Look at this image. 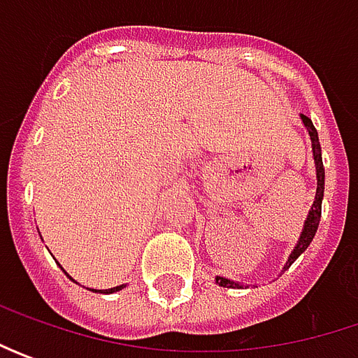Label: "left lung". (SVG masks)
<instances>
[{"instance_id":"1","label":"left lung","mask_w":358,"mask_h":358,"mask_svg":"<svg viewBox=\"0 0 358 358\" xmlns=\"http://www.w3.org/2000/svg\"><path fill=\"white\" fill-rule=\"evenodd\" d=\"M305 127L309 131L310 135V143H313V157H315V169H317V195H315V201H313V207H310L309 215H307V221H305V227H303V233L296 241V247L293 249V253L289 255L287 259V265L282 267V271L291 267L299 259V255L305 253V249L310 245V241L317 233V227H319V221H321V205H323V193H324V167H323V157H321V143H319V135H317V129L313 125L307 115H301ZM215 282L219 287H227V289H241L243 285L241 282L231 281V279H225V277H215Z\"/></svg>"}]
</instances>
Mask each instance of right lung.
I'll return each instance as SVG.
<instances>
[{"label":"right lung","instance_id":"right-lung-1","mask_svg":"<svg viewBox=\"0 0 358 358\" xmlns=\"http://www.w3.org/2000/svg\"><path fill=\"white\" fill-rule=\"evenodd\" d=\"M63 273H65V271H63ZM67 277H69V275H67ZM69 279H71V277H69ZM71 281H73V279H71ZM121 289H123V285H119V287H113V289H105L103 293H115V291H121ZM95 293H99V291H95Z\"/></svg>","mask_w":358,"mask_h":358}]
</instances>
